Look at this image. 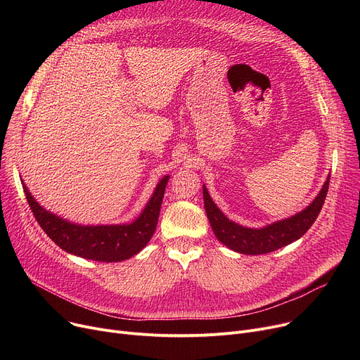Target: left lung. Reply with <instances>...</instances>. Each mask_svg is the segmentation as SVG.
<instances>
[{
  "instance_id": "8db88e82",
  "label": "left lung",
  "mask_w": 360,
  "mask_h": 360,
  "mask_svg": "<svg viewBox=\"0 0 360 360\" xmlns=\"http://www.w3.org/2000/svg\"><path fill=\"white\" fill-rule=\"evenodd\" d=\"M328 185L330 178H327L323 190L319 191L316 198L304 212L286 220L273 223L264 229H248L231 221L217 209V205L213 202L209 193H207L205 186H202V197L207 217L210 220L217 239L236 252L259 255L286 247V245L295 242L308 232L312 223L316 220L321 209H323L328 193Z\"/></svg>"
}]
</instances>
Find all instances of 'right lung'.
<instances>
[{
  "label": "right lung",
  "mask_w": 360,
  "mask_h": 360,
  "mask_svg": "<svg viewBox=\"0 0 360 360\" xmlns=\"http://www.w3.org/2000/svg\"><path fill=\"white\" fill-rule=\"evenodd\" d=\"M167 179L169 176H165L159 182L153 197L134 223L120 226L72 224L42 209L25 185L23 190L36 221L61 250L87 259L117 262L140 252L153 236Z\"/></svg>",
  "instance_id": "obj_1"
}]
</instances>
